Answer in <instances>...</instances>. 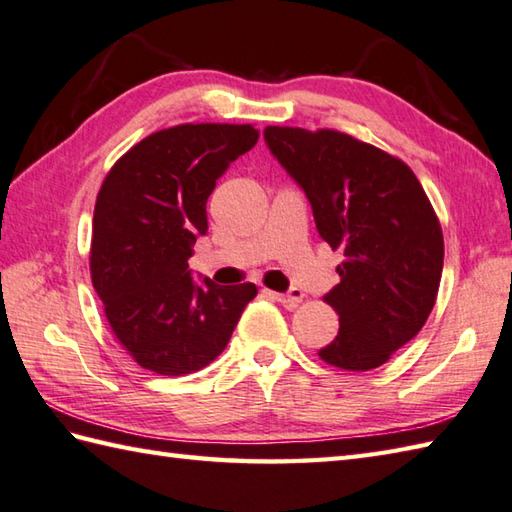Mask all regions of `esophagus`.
<instances>
[{"mask_svg":"<svg viewBox=\"0 0 512 512\" xmlns=\"http://www.w3.org/2000/svg\"><path fill=\"white\" fill-rule=\"evenodd\" d=\"M270 297L279 303H284L286 308H295L297 303L303 301V292L299 288H292L290 292H270Z\"/></svg>","mask_w":512,"mask_h":512,"instance_id":"1","label":"esophagus"}]
</instances>
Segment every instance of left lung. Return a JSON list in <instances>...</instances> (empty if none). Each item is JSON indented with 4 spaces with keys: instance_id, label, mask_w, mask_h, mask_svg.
Wrapping results in <instances>:
<instances>
[{
    "instance_id": "1",
    "label": "left lung",
    "mask_w": 512,
    "mask_h": 512,
    "mask_svg": "<svg viewBox=\"0 0 512 512\" xmlns=\"http://www.w3.org/2000/svg\"><path fill=\"white\" fill-rule=\"evenodd\" d=\"M264 138L306 191L319 235L345 255L341 281L323 297L339 334L321 361L380 367L420 332L438 297L444 239L427 193L400 158L350 134L270 125Z\"/></svg>"
}]
</instances>
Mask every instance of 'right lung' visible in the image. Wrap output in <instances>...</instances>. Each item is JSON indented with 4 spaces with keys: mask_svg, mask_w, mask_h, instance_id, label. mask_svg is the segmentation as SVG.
Wrapping results in <instances>:
<instances>
[{
    "mask_svg": "<svg viewBox=\"0 0 512 512\" xmlns=\"http://www.w3.org/2000/svg\"><path fill=\"white\" fill-rule=\"evenodd\" d=\"M257 138L253 125L160 129L118 158L101 184L92 284L118 343L149 372L182 376L215 361L257 295L255 284H195L189 270L217 178Z\"/></svg>",
    "mask_w": 512,
    "mask_h": 512,
    "instance_id": "obj_1",
    "label": "right lung"
}]
</instances>
